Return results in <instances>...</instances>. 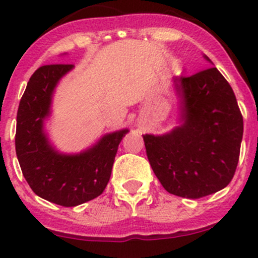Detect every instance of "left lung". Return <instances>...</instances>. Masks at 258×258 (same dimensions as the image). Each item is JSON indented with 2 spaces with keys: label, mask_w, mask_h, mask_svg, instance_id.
Segmentation results:
<instances>
[{
  "label": "left lung",
  "mask_w": 258,
  "mask_h": 258,
  "mask_svg": "<svg viewBox=\"0 0 258 258\" xmlns=\"http://www.w3.org/2000/svg\"><path fill=\"white\" fill-rule=\"evenodd\" d=\"M211 64L212 61L204 54ZM178 124L144 141L156 177L170 194L200 199L225 188L235 175L243 118L230 83L216 67L172 80Z\"/></svg>",
  "instance_id": "left-lung-1"
}]
</instances>
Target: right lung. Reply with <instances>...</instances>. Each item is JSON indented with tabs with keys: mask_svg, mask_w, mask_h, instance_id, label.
I'll use <instances>...</instances> for the list:
<instances>
[{
	"mask_svg": "<svg viewBox=\"0 0 258 258\" xmlns=\"http://www.w3.org/2000/svg\"><path fill=\"white\" fill-rule=\"evenodd\" d=\"M74 64H48L36 70L17 111L16 155L32 191L41 199L75 207L96 199L110 181L112 166L128 128L105 134L76 153L61 152L49 140L46 123L52 114L56 87Z\"/></svg>",
	"mask_w": 258,
	"mask_h": 258,
	"instance_id": "obj_1",
	"label": "right lung"
}]
</instances>
